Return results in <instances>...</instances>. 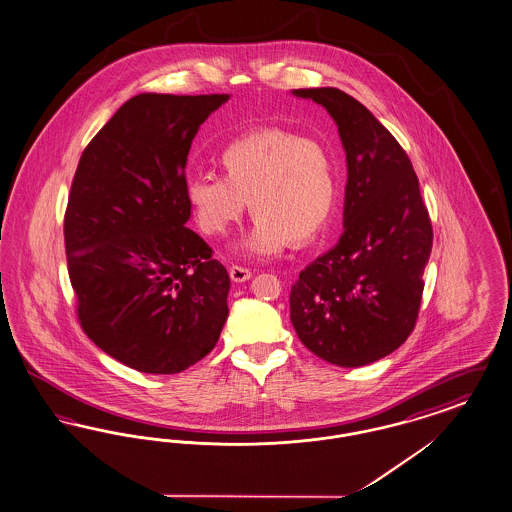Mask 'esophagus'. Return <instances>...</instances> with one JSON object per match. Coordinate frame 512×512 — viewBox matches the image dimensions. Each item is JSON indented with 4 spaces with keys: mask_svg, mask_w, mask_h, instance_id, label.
I'll use <instances>...</instances> for the list:
<instances>
[{
    "mask_svg": "<svg viewBox=\"0 0 512 512\" xmlns=\"http://www.w3.org/2000/svg\"><path fill=\"white\" fill-rule=\"evenodd\" d=\"M230 278H232V282H236V284H242V282H247L249 278H251V270L249 268H244V266H230Z\"/></svg>",
    "mask_w": 512,
    "mask_h": 512,
    "instance_id": "34e87169",
    "label": "esophagus"
}]
</instances>
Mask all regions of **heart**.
<instances>
[{
  "instance_id": "heart-1",
  "label": "heart",
  "mask_w": 512,
  "mask_h": 512,
  "mask_svg": "<svg viewBox=\"0 0 512 512\" xmlns=\"http://www.w3.org/2000/svg\"><path fill=\"white\" fill-rule=\"evenodd\" d=\"M225 177L196 175L186 202L205 236H221L242 221L247 204L255 225L234 249L268 259L289 244L316 240L335 211L339 183L328 144L282 127L253 131L226 144L219 156Z\"/></svg>"
}]
</instances>
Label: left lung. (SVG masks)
Returning <instances> with one entry per match:
<instances>
[{
  "label": "left lung",
  "instance_id": "obj_1",
  "mask_svg": "<svg viewBox=\"0 0 512 512\" xmlns=\"http://www.w3.org/2000/svg\"><path fill=\"white\" fill-rule=\"evenodd\" d=\"M328 110L347 154L343 234L291 286V324L318 358L368 366L413 331L432 226L408 154L368 108L335 87L293 89Z\"/></svg>",
  "mask_w": 512,
  "mask_h": 512
}]
</instances>
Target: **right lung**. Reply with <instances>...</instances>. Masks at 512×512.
Instances as JSON below:
<instances>
[{"mask_svg": "<svg viewBox=\"0 0 512 512\" xmlns=\"http://www.w3.org/2000/svg\"><path fill=\"white\" fill-rule=\"evenodd\" d=\"M228 99L141 93L87 144L74 175L64 244L83 331L143 373L194 366L228 318V272L184 226L190 146Z\"/></svg>", "mask_w": 512, "mask_h": 512, "instance_id": "right-lung-1", "label": "right lung"}]
</instances>
